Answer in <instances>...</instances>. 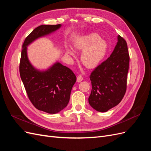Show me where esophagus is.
I'll return each mask as SVG.
<instances>
[{"label":"esophagus","instance_id":"obj_1","mask_svg":"<svg viewBox=\"0 0 151 151\" xmlns=\"http://www.w3.org/2000/svg\"><path fill=\"white\" fill-rule=\"evenodd\" d=\"M83 80V77L82 76V75L81 74L78 75V76L77 77V81L78 82V83H80V82H81Z\"/></svg>","mask_w":151,"mask_h":151}]
</instances>
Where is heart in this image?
<instances>
[{"mask_svg": "<svg viewBox=\"0 0 151 151\" xmlns=\"http://www.w3.org/2000/svg\"><path fill=\"white\" fill-rule=\"evenodd\" d=\"M74 47L77 50H83L81 54V61L89 68L97 66L102 61L107 52L108 45L106 41L100 38L96 33H91L82 36L74 42ZM66 53L68 55L75 56L74 52L66 48Z\"/></svg>", "mask_w": 151, "mask_h": 151, "instance_id": "obj_1", "label": "heart"}]
</instances>
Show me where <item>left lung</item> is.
Segmentation results:
<instances>
[{
  "mask_svg": "<svg viewBox=\"0 0 151 151\" xmlns=\"http://www.w3.org/2000/svg\"><path fill=\"white\" fill-rule=\"evenodd\" d=\"M130 57L125 40L118 36L111 55L91 72L92 90L89 103L96 110L106 112L116 106L126 93Z\"/></svg>",
  "mask_w": 151,
  "mask_h": 151,
  "instance_id": "left-lung-1",
  "label": "left lung"
}]
</instances>
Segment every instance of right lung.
<instances>
[{"instance_id":"1","label":"right lung","mask_w":151,"mask_h":151,"mask_svg":"<svg viewBox=\"0 0 151 151\" xmlns=\"http://www.w3.org/2000/svg\"><path fill=\"white\" fill-rule=\"evenodd\" d=\"M61 24L41 25L25 38L19 63V72L27 95L33 106L51 114L60 112L70 99L76 76L69 68L56 63L47 71L40 72L31 65L26 47L33 41L58 29Z\"/></svg>"}]
</instances>
